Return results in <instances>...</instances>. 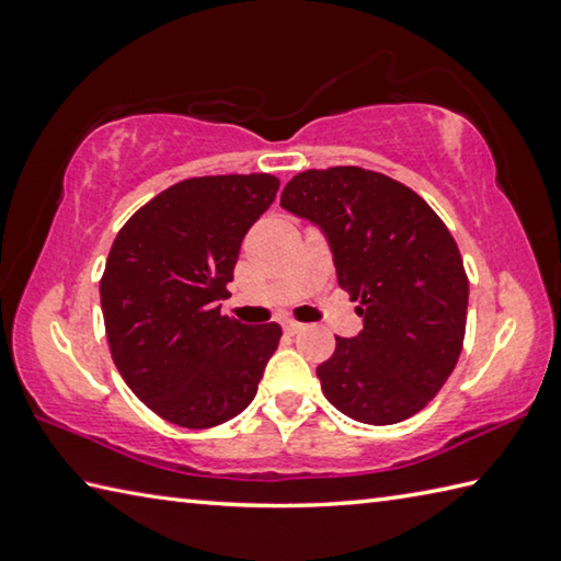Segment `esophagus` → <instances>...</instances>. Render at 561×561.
Here are the masks:
<instances>
[{"instance_id": "obj_1", "label": "esophagus", "mask_w": 561, "mask_h": 561, "mask_svg": "<svg viewBox=\"0 0 561 561\" xmlns=\"http://www.w3.org/2000/svg\"><path fill=\"white\" fill-rule=\"evenodd\" d=\"M282 327H284V331H287V334H299V331L304 329V324H299V321H294V319H284Z\"/></svg>"}]
</instances>
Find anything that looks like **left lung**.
Instances as JSON below:
<instances>
[{
    "label": "left lung",
    "mask_w": 561,
    "mask_h": 561,
    "mask_svg": "<svg viewBox=\"0 0 561 561\" xmlns=\"http://www.w3.org/2000/svg\"><path fill=\"white\" fill-rule=\"evenodd\" d=\"M282 207L321 227L339 287L364 317V331L336 336L317 368L329 403L368 425L423 411L458 364L468 321V274L448 227L411 187L356 165L294 175Z\"/></svg>",
    "instance_id": "1"
}]
</instances>
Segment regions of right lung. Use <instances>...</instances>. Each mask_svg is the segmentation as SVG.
Masks as SVG:
<instances>
[{"mask_svg":"<svg viewBox=\"0 0 561 561\" xmlns=\"http://www.w3.org/2000/svg\"><path fill=\"white\" fill-rule=\"evenodd\" d=\"M277 190L270 173L190 178L133 213L113 240L101 277L113 364L168 423L215 428L257 393L282 327L240 324L220 314V299Z\"/></svg>","mask_w":561,"mask_h":561,"instance_id":"obj_1","label":"right lung"}]
</instances>
